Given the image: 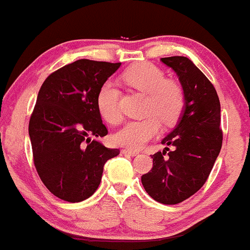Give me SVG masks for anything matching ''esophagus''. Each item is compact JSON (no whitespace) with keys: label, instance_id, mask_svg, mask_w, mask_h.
Returning a JSON list of instances; mask_svg holds the SVG:
<instances>
[{"label":"esophagus","instance_id":"esophagus-1","mask_svg":"<svg viewBox=\"0 0 250 250\" xmlns=\"http://www.w3.org/2000/svg\"><path fill=\"white\" fill-rule=\"evenodd\" d=\"M122 154H125V155H130V156H136V155H138V151H137V150L125 149V150H122Z\"/></svg>","mask_w":250,"mask_h":250}]
</instances>
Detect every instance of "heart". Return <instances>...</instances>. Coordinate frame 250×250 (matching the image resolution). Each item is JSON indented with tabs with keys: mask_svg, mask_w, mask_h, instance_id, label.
I'll use <instances>...</instances> for the list:
<instances>
[{
	"mask_svg": "<svg viewBox=\"0 0 250 250\" xmlns=\"http://www.w3.org/2000/svg\"><path fill=\"white\" fill-rule=\"evenodd\" d=\"M123 80L137 91L148 94V116L125 123L114 134L115 144L134 150L141 149L148 141L158 134L161 121L170 125L178 121L185 106V96L180 85L165 79L164 73L149 62H141L128 68L123 73ZM121 93L115 83L107 80L102 83L96 95V108L100 116L108 123L120 122Z\"/></svg>",
	"mask_w": 250,
	"mask_h": 250,
	"instance_id": "heart-1",
	"label": "heart"
}]
</instances>
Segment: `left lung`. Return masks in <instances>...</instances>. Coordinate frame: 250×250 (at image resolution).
Masks as SVG:
<instances>
[{"label": "left lung", "mask_w": 250, "mask_h": 250, "mask_svg": "<svg viewBox=\"0 0 250 250\" xmlns=\"http://www.w3.org/2000/svg\"><path fill=\"white\" fill-rule=\"evenodd\" d=\"M161 60L178 76L185 106L176 127L162 140L172 151L165 148L151 155L152 169L141 180L152 199L176 205L199 191L211 173L222 146L221 108L214 86L190 59Z\"/></svg>", "instance_id": "1"}]
</instances>
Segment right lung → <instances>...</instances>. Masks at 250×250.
<instances>
[{
	"label": "right lung",
	"mask_w": 250,
	"mask_h": 250,
	"mask_svg": "<svg viewBox=\"0 0 250 250\" xmlns=\"http://www.w3.org/2000/svg\"><path fill=\"white\" fill-rule=\"evenodd\" d=\"M121 62L79 59L45 79L29 122L36 170L51 193L68 203L89 198L104 165L120 154L98 140L108 134L96 95Z\"/></svg>",
	"instance_id": "1"
}]
</instances>
